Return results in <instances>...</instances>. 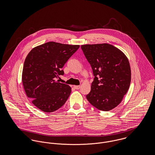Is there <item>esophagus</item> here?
I'll use <instances>...</instances> for the list:
<instances>
[{
	"mask_svg": "<svg viewBox=\"0 0 155 155\" xmlns=\"http://www.w3.org/2000/svg\"><path fill=\"white\" fill-rule=\"evenodd\" d=\"M74 88L76 89H80V88H81V86H79V85H74Z\"/></svg>",
	"mask_w": 155,
	"mask_h": 155,
	"instance_id": "obj_1",
	"label": "esophagus"
}]
</instances>
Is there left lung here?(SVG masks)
<instances>
[{
	"mask_svg": "<svg viewBox=\"0 0 155 155\" xmlns=\"http://www.w3.org/2000/svg\"><path fill=\"white\" fill-rule=\"evenodd\" d=\"M81 49L94 76L87 98L98 110H111L121 103L130 88L128 59L120 49L108 44L84 45Z\"/></svg>",
	"mask_w": 155,
	"mask_h": 155,
	"instance_id": "obj_1",
	"label": "left lung"
}]
</instances>
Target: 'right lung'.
I'll return each instance as SVG.
<instances>
[{"mask_svg": "<svg viewBox=\"0 0 155 155\" xmlns=\"http://www.w3.org/2000/svg\"><path fill=\"white\" fill-rule=\"evenodd\" d=\"M79 45L49 42L33 48L24 61V89L31 103L46 113L55 111L66 102L71 87L56 81L61 69Z\"/></svg>", "mask_w": 155, "mask_h": 155, "instance_id": "add662e5", "label": "right lung"}]
</instances>
